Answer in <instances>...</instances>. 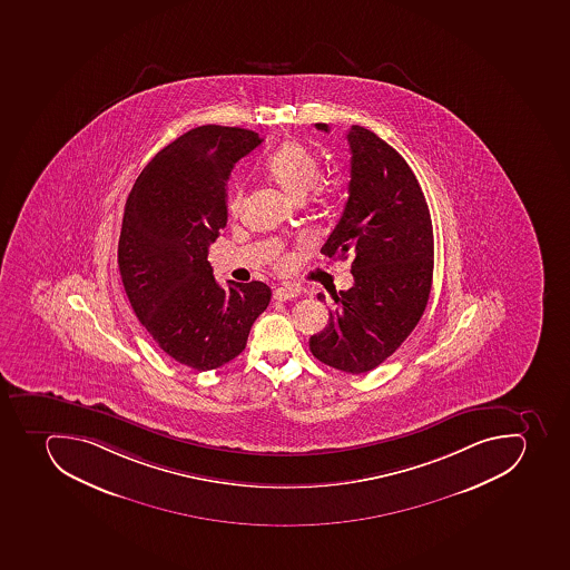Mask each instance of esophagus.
<instances>
[{"instance_id": "34e87169", "label": "esophagus", "mask_w": 570, "mask_h": 570, "mask_svg": "<svg viewBox=\"0 0 570 570\" xmlns=\"http://www.w3.org/2000/svg\"><path fill=\"white\" fill-rule=\"evenodd\" d=\"M299 294H302V288L292 287V285H282V287H278L276 291H274V297L279 299V302L294 299V297L299 296Z\"/></svg>"}]
</instances>
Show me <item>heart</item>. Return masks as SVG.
<instances>
[{"label": "heart", "mask_w": 570, "mask_h": 570, "mask_svg": "<svg viewBox=\"0 0 570 570\" xmlns=\"http://www.w3.org/2000/svg\"><path fill=\"white\" fill-rule=\"evenodd\" d=\"M265 168L274 183L288 193L292 198L305 197V193L314 187V198L326 202L334 198L335 184L320 178L321 166L316 155L302 142L283 144L282 148L268 155ZM242 202V187L236 186L230 193L229 210L236 213Z\"/></svg>", "instance_id": "heart-1"}]
</instances>
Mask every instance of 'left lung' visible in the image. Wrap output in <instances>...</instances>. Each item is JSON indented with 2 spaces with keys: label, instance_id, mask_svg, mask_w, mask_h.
I'll list each match as a JSON object with an SVG mask.
<instances>
[{
  "label": "left lung",
  "instance_id": "1",
  "mask_svg": "<svg viewBox=\"0 0 570 570\" xmlns=\"http://www.w3.org/2000/svg\"><path fill=\"white\" fill-rule=\"evenodd\" d=\"M316 128L328 131L323 122ZM346 139L348 200L321 254L337 259L352 254L354 287L332 292L331 320L312 335L311 352L332 368L364 373L386 361L424 314L433 278V227L406 160L363 126H352Z\"/></svg>",
  "mask_w": 570,
  "mask_h": 570
}]
</instances>
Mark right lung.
Segmentation results:
<instances>
[{"label": "right lung", "mask_w": 570, "mask_h": 570, "mask_svg": "<svg viewBox=\"0 0 570 570\" xmlns=\"http://www.w3.org/2000/svg\"><path fill=\"white\" fill-rule=\"evenodd\" d=\"M258 144L250 129H189L149 160L126 200L119 268L131 308L160 350L198 372L242 354L271 302L262 282L225 291L207 262L227 224L230 169Z\"/></svg>", "instance_id": "right-lung-1"}]
</instances>
